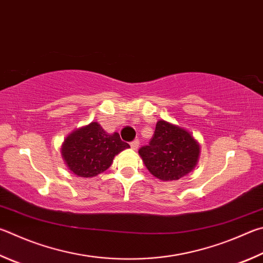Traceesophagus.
<instances>
[{
    "label": "esophagus",
    "instance_id": "obj_1",
    "mask_svg": "<svg viewBox=\"0 0 263 263\" xmlns=\"http://www.w3.org/2000/svg\"><path fill=\"white\" fill-rule=\"evenodd\" d=\"M139 145H140L139 140L136 139V140H133L131 142V148H132V149H138V148H139Z\"/></svg>",
    "mask_w": 263,
    "mask_h": 263
}]
</instances>
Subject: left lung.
Here are the masks:
<instances>
[{"label": "left lung", "instance_id": "8db88e82", "mask_svg": "<svg viewBox=\"0 0 263 263\" xmlns=\"http://www.w3.org/2000/svg\"><path fill=\"white\" fill-rule=\"evenodd\" d=\"M199 144L184 128L159 121L148 145L139 154L147 169L161 180H177L192 170L198 162Z\"/></svg>", "mask_w": 263, "mask_h": 263}]
</instances>
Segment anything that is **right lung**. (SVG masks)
<instances>
[{
    "instance_id": "obj_1",
    "label": "right lung",
    "mask_w": 263,
    "mask_h": 263,
    "mask_svg": "<svg viewBox=\"0 0 263 263\" xmlns=\"http://www.w3.org/2000/svg\"><path fill=\"white\" fill-rule=\"evenodd\" d=\"M130 147L118 133L108 135L97 122L79 128L66 138L63 157L66 164L79 177H94L110 166L114 156Z\"/></svg>"
}]
</instances>
